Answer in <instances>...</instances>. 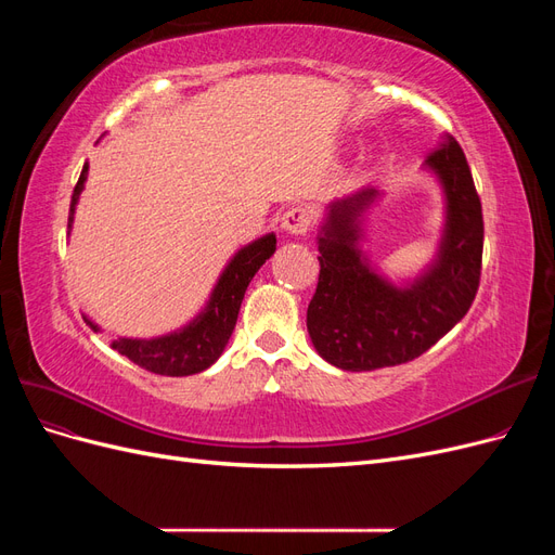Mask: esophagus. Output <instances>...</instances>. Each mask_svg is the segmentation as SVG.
Masks as SVG:
<instances>
[{"label": "esophagus", "instance_id": "34e87169", "mask_svg": "<svg viewBox=\"0 0 555 555\" xmlns=\"http://www.w3.org/2000/svg\"><path fill=\"white\" fill-rule=\"evenodd\" d=\"M312 224V212L308 208H292L282 217V231H287L289 236H306Z\"/></svg>", "mask_w": 555, "mask_h": 555}]
</instances>
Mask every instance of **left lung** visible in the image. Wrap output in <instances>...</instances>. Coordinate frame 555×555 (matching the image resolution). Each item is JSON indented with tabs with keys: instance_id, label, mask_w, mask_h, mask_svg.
<instances>
[{
	"instance_id": "obj_1",
	"label": "left lung",
	"mask_w": 555,
	"mask_h": 555,
	"mask_svg": "<svg viewBox=\"0 0 555 555\" xmlns=\"http://www.w3.org/2000/svg\"><path fill=\"white\" fill-rule=\"evenodd\" d=\"M444 196L435 257L416 278L391 282L363 249L375 188L335 198L319 229V282L308 306L317 354L340 371L363 373L422 357L469 310L479 289L483 220L461 145L444 137L424 162Z\"/></svg>"
}]
</instances>
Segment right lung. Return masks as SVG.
I'll list each match as a JSON object with an SVG mask.
<instances>
[{"label":"right lung","mask_w":555,"mask_h":555,"mask_svg":"<svg viewBox=\"0 0 555 555\" xmlns=\"http://www.w3.org/2000/svg\"><path fill=\"white\" fill-rule=\"evenodd\" d=\"M88 169H90L88 164L82 166L78 184L72 196L69 233L74 227V215H76L80 192L86 188ZM275 243H278L275 233H266V236L241 247L224 266L220 278H217L204 310H201L194 319H190L184 326L166 335H157V338H117L111 343V347L155 375L188 377V375L204 373L206 367H210L217 359L222 357V351L233 333V326H236L247 284L266 263V259L273 257ZM82 319H86V324L94 333L102 331L88 314Z\"/></svg>","instance_id":"obj_1"}]
</instances>
